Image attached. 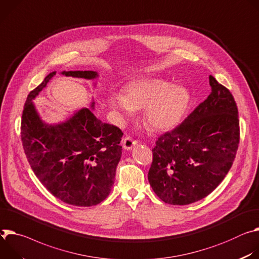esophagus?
<instances>
[{
    "label": "esophagus",
    "mask_w": 259,
    "mask_h": 259,
    "mask_svg": "<svg viewBox=\"0 0 259 259\" xmlns=\"http://www.w3.org/2000/svg\"><path fill=\"white\" fill-rule=\"evenodd\" d=\"M138 144V141L136 140H133L131 137H125L123 140H122V146L125 150H130L133 148V146L137 145Z\"/></svg>",
    "instance_id": "1"
}]
</instances>
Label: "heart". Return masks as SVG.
I'll list each match as a JSON object with an SVG mask.
<instances>
[{"mask_svg": "<svg viewBox=\"0 0 259 259\" xmlns=\"http://www.w3.org/2000/svg\"><path fill=\"white\" fill-rule=\"evenodd\" d=\"M107 102L120 118L143 108L145 124L154 131H164L181 120L190 103V94L182 85H171L160 78L142 77L126 85V95L110 93Z\"/></svg>", "mask_w": 259, "mask_h": 259, "instance_id": "heart-1", "label": "heart"}]
</instances>
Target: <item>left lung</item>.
I'll list each match as a JSON object with an SVG mask.
<instances>
[{
  "mask_svg": "<svg viewBox=\"0 0 259 259\" xmlns=\"http://www.w3.org/2000/svg\"><path fill=\"white\" fill-rule=\"evenodd\" d=\"M211 94L152 149L148 180L166 204L189 205L209 195L235 160L239 142L238 108L225 86L209 76Z\"/></svg>",
  "mask_w": 259,
  "mask_h": 259,
  "instance_id": "8db88e82",
  "label": "left lung"
}]
</instances>
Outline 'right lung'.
Masks as SVG:
<instances>
[{
    "mask_svg": "<svg viewBox=\"0 0 259 259\" xmlns=\"http://www.w3.org/2000/svg\"><path fill=\"white\" fill-rule=\"evenodd\" d=\"M55 74H48L26 98L20 127L23 150L35 175L51 194L73 206H95L109 195L114 184L123 133L95 116V102L91 109L76 111L64 122L43 121L33 100ZM62 74L86 80L99 77L95 71Z\"/></svg>",
    "mask_w": 259,
    "mask_h": 259,
    "instance_id": "add662e5",
    "label": "right lung"
}]
</instances>
